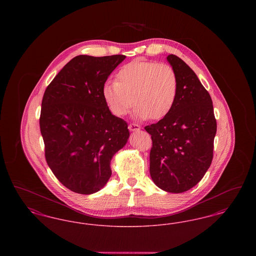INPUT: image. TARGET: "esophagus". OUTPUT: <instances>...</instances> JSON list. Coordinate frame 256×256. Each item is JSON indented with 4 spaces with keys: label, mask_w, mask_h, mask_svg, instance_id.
I'll use <instances>...</instances> for the list:
<instances>
[{
    "label": "esophagus",
    "mask_w": 256,
    "mask_h": 256,
    "mask_svg": "<svg viewBox=\"0 0 256 256\" xmlns=\"http://www.w3.org/2000/svg\"><path fill=\"white\" fill-rule=\"evenodd\" d=\"M140 126H138V124H128V130H130V132H138V130H140Z\"/></svg>",
    "instance_id": "34e87169"
}]
</instances>
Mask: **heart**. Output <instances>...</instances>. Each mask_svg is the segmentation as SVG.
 <instances>
[{
  "instance_id": "obj_1",
  "label": "heart",
  "mask_w": 256,
  "mask_h": 256,
  "mask_svg": "<svg viewBox=\"0 0 256 256\" xmlns=\"http://www.w3.org/2000/svg\"><path fill=\"white\" fill-rule=\"evenodd\" d=\"M178 78L174 68L164 63L134 60L116 74V82H106L102 96L110 112L124 116L136 104L135 118L160 120L174 108Z\"/></svg>"
}]
</instances>
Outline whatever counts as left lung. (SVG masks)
I'll return each instance as SVG.
<instances>
[{"label":"left lung","mask_w":256,"mask_h":256,"mask_svg":"<svg viewBox=\"0 0 256 256\" xmlns=\"http://www.w3.org/2000/svg\"><path fill=\"white\" fill-rule=\"evenodd\" d=\"M167 60L178 74V93L170 113L145 126L152 140L150 174L160 189L182 193L211 165L217 122L211 97L195 72L174 54Z\"/></svg>","instance_id":"1"}]
</instances>
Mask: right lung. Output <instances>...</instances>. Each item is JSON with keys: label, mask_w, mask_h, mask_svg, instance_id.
Returning a JSON list of instances; mask_svg holds the SVG:
<instances>
[{"label": "right lung", "mask_w": 256, "mask_h": 256, "mask_svg": "<svg viewBox=\"0 0 256 256\" xmlns=\"http://www.w3.org/2000/svg\"><path fill=\"white\" fill-rule=\"evenodd\" d=\"M126 58L78 56L45 90L40 130L50 169L65 187L90 195L111 176L110 161L130 137L128 124L106 106L102 88Z\"/></svg>", "instance_id": "add662e5"}]
</instances>
